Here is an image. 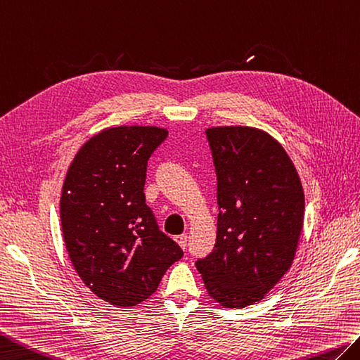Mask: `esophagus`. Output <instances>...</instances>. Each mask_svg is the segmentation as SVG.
Segmentation results:
<instances>
[{
    "label": "esophagus",
    "mask_w": 360,
    "mask_h": 360,
    "mask_svg": "<svg viewBox=\"0 0 360 360\" xmlns=\"http://www.w3.org/2000/svg\"><path fill=\"white\" fill-rule=\"evenodd\" d=\"M175 242H177L183 250H185L186 248V245H188V234H180V236H177L175 237Z\"/></svg>",
    "instance_id": "obj_1"
}]
</instances>
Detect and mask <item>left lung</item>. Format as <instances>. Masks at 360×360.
I'll return each instance as SVG.
<instances>
[{"mask_svg":"<svg viewBox=\"0 0 360 360\" xmlns=\"http://www.w3.org/2000/svg\"><path fill=\"white\" fill-rule=\"evenodd\" d=\"M217 174V238L198 259L225 308L260 302L292 265L305 214L299 174L281 143L255 127L206 129Z\"/></svg>","mask_w":360,"mask_h":360,"instance_id":"obj_1","label":"left lung"}]
</instances>
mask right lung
<instances>
[{
    "label": "right lung",
    "mask_w": 360,
    "mask_h": 360,
    "mask_svg": "<svg viewBox=\"0 0 360 360\" xmlns=\"http://www.w3.org/2000/svg\"><path fill=\"white\" fill-rule=\"evenodd\" d=\"M166 137L155 126L109 127L84 143L66 174L60 198L66 250L84 285L110 305L146 300L183 257L143 193L148 160Z\"/></svg>",
    "instance_id": "1"
}]
</instances>
